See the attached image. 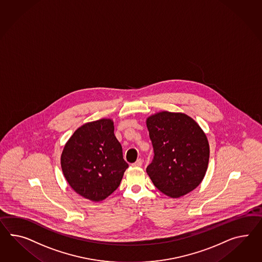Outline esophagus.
I'll use <instances>...</instances> for the list:
<instances>
[{"label":"esophagus","mask_w":262,"mask_h":262,"mask_svg":"<svg viewBox=\"0 0 262 262\" xmlns=\"http://www.w3.org/2000/svg\"><path fill=\"white\" fill-rule=\"evenodd\" d=\"M142 162H143V161H142L141 159H139L138 161L132 164V166H135V167H141V165H142Z\"/></svg>","instance_id":"1"}]
</instances>
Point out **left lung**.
<instances>
[{"label": "left lung", "mask_w": 262, "mask_h": 262, "mask_svg": "<svg viewBox=\"0 0 262 262\" xmlns=\"http://www.w3.org/2000/svg\"><path fill=\"white\" fill-rule=\"evenodd\" d=\"M154 158L146 172L155 186L171 198L198 187L208 167L209 143L202 128L182 113L160 112L146 121Z\"/></svg>", "instance_id": "8db88e82"}]
</instances>
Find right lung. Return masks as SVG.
I'll list each match as a JSON object with an SVG mask.
<instances>
[{
	"mask_svg": "<svg viewBox=\"0 0 262 262\" xmlns=\"http://www.w3.org/2000/svg\"><path fill=\"white\" fill-rule=\"evenodd\" d=\"M60 164L75 192L93 202L106 199L128 168L113 121L102 119L78 128L63 148Z\"/></svg>",
	"mask_w": 262,
	"mask_h": 262,
	"instance_id": "right-lung-1",
	"label": "right lung"
}]
</instances>
